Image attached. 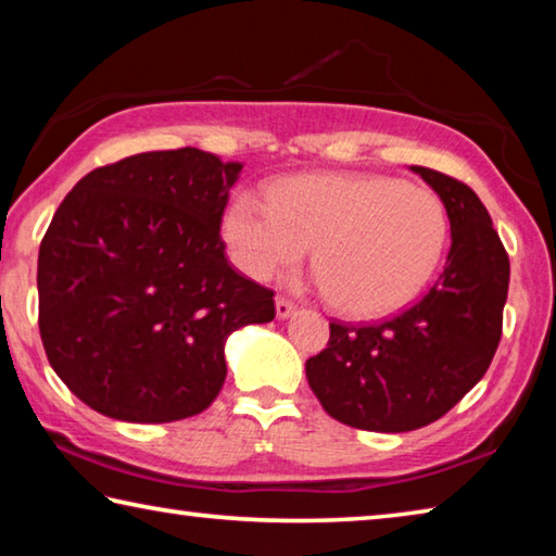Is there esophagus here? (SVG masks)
Instances as JSON below:
<instances>
[{"label":"esophagus","instance_id":"34e87169","mask_svg":"<svg viewBox=\"0 0 556 556\" xmlns=\"http://www.w3.org/2000/svg\"><path fill=\"white\" fill-rule=\"evenodd\" d=\"M275 304H277V316H279V318L291 316V314H294V308H296L287 296H277Z\"/></svg>","mask_w":556,"mask_h":556}]
</instances>
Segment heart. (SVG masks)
<instances>
[{
  "label": "heart",
  "instance_id": "1",
  "mask_svg": "<svg viewBox=\"0 0 556 556\" xmlns=\"http://www.w3.org/2000/svg\"><path fill=\"white\" fill-rule=\"evenodd\" d=\"M223 235L235 265L260 281L296 265L314 244L331 304L351 316H382L434 275L448 215L427 186L380 174H314L277 184L269 201L238 193Z\"/></svg>",
  "mask_w": 556,
  "mask_h": 556
}]
</instances>
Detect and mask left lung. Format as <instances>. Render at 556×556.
I'll return each instance as SVG.
<instances>
[{
	"label": "left lung",
	"mask_w": 556,
	"mask_h": 556,
	"mask_svg": "<svg viewBox=\"0 0 556 556\" xmlns=\"http://www.w3.org/2000/svg\"><path fill=\"white\" fill-rule=\"evenodd\" d=\"M444 201L446 267L417 304L384 321H331L306 378L333 419L365 431H412L483 378L503 336L510 260L481 199L454 176L412 166Z\"/></svg>",
	"instance_id": "1"
}]
</instances>
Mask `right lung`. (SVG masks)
Here are the masks:
<instances>
[{
    "label": "right lung",
    "mask_w": 556,
    "mask_h": 556,
    "mask_svg": "<svg viewBox=\"0 0 556 556\" xmlns=\"http://www.w3.org/2000/svg\"><path fill=\"white\" fill-rule=\"evenodd\" d=\"M242 164L144 152L83 176L39 248V331L51 368L105 417L164 425L223 390L228 333L275 318V291L225 257Z\"/></svg>",
    "instance_id": "1"
}]
</instances>
